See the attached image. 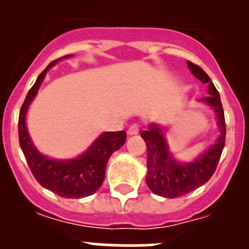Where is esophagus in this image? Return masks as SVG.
I'll use <instances>...</instances> for the list:
<instances>
[{
    "label": "esophagus",
    "mask_w": 249,
    "mask_h": 249,
    "mask_svg": "<svg viewBox=\"0 0 249 249\" xmlns=\"http://www.w3.org/2000/svg\"><path fill=\"white\" fill-rule=\"evenodd\" d=\"M138 131H140V127H138V124H132V126L128 128V135L129 136L138 135Z\"/></svg>",
    "instance_id": "34e87169"
}]
</instances>
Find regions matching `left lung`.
I'll return each mask as SVG.
<instances>
[{"label":"left lung","mask_w":249,"mask_h":249,"mask_svg":"<svg viewBox=\"0 0 249 249\" xmlns=\"http://www.w3.org/2000/svg\"><path fill=\"white\" fill-rule=\"evenodd\" d=\"M187 65L193 76L197 77L202 83H208L210 96L199 101L206 102L215 112L219 136L215 143L197 160L190 163H179L171 155L160 126L152 123L147 131L141 133V137L143 138L147 146V186L155 195L167 198H176L187 195L210 181L217 168L226 142V121L218 91L211 81L210 76L199 66L191 61H188Z\"/></svg>","instance_id":"obj_1"}]
</instances>
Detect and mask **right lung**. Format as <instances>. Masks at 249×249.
I'll return each instance as SVG.
<instances>
[{
    "mask_svg": "<svg viewBox=\"0 0 249 249\" xmlns=\"http://www.w3.org/2000/svg\"><path fill=\"white\" fill-rule=\"evenodd\" d=\"M71 54L52 61L45 71L37 77V81L28 91L26 100L19 111L18 138L19 146L25 155L31 172L39 184L51 192L63 198H82L93 195L102 184L106 175V166L114 151L120 149L126 142L124 131L105 132L89 148L73 160H58L48 158L39 153L31 141L26 127V114L31 102L36 97L37 91L46 73L59 59L67 58Z\"/></svg>",
    "mask_w": 249,
    "mask_h": 249,
    "instance_id": "add662e5",
    "label": "right lung"
}]
</instances>
